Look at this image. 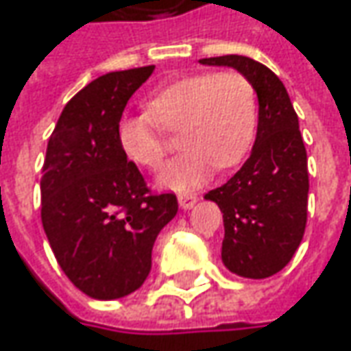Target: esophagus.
<instances>
[{
	"label": "esophagus",
	"mask_w": 351,
	"mask_h": 351,
	"mask_svg": "<svg viewBox=\"0 0 351 351\" xmlns=\"http://www.w3.org/2000/svg\"><path fill=\"white\" fill-rule=\"evenodd\" d=\"M196 200H198L196 194H180V196H178V206H180L182 210H191L192 206L196 204Z\"/></svg>",
	"instance_id": "1"
}]
</instances>
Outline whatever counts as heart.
<instances>
[{
	"instance_id": "1",
	"label": "heart",
	"mask_w": 351,
	"mask_h": 351,
	"mask_svg": "<svg viewBox=\"0 0 351 351\" xmlns=\"http://www.w3.org/2000/svg\"><path fill=\"white\" fill-rule=\"evenodd\" d=\"M257 94L247 76L236 70L200 72L160 88L145 114L117 121L121 153L143 169L165 159L162 128L180 130L184 151L160 169L162 189L186 192L200 186L218 169H232L252 151L257 135Z\"/></svg>"
}]
</instances>
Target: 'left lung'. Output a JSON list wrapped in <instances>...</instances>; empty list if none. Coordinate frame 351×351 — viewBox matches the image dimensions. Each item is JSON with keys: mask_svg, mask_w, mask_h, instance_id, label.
I'll return each instance as SVG.
<instances>
[{"mask_svg": "<svg viewBox=\"0 0 351 351\" xmlns=\"http://www.w3.org/2000/svg\"><path fill=\"white\" fill-rule=\"evenodd\" d=\"M200 64L236 69L257 94L259 121L250 159L204 198L223 214V265L245 279H265L293 259L306 228L308 169L297 112L279 76L253 58L226 54Z\"/></svg>", "mask_w": 351, "mask_h": 351, "instance_id": "left-lung-1", "label": "left lung"}]
</instances>
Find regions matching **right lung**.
I'll list each match as a JSON object with an SVG mask.
<instances>
[{
	"mask_svg": "<svg viewBox=\"0 0 351 351\" xmlns=\"http://www.w3.org/2000/svg\"><path fill=\"white\" fill-rule=\"evenodd\" d=\"M155 66L108 72L64 106L47 145L40 220L60 269L98 300L137 291L159 232L178 210L175 194H151L117 145V121Z\"/></svg>",
	"mask_w": 351,
	"mask_h": 351,
	"instance_id": "right-lung-1",
	"label": "right lung"
}]
</instances>
